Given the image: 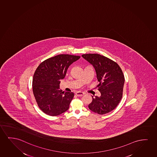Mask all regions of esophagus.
<instances>
[{
	"instance_id": "34e87169",
	"label": "esophagus",
	"mask_w": 157,
	"mask_h": 157,
	"mask_svg": "<svg viewBox=\"0 0 157 157\" xmlns=\"http://www.w3.org/2000/svg\"><path fill=\"white\" fill-rule=\"evenodd\" d=\"M75 94H76V95H77L78 97H82V95H84L85 94V93L78 91V92H75Z\"/></svg>"
}]
</instances>
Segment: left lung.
<instances>
[{
  "instance_id": "left-lung-1",
  "label": "left lung",
  "mask_w": 157,
  "mask_h": 157,
  "mask_svg": "<svg viewBox=\"0 0 157 157\" xmlns=\"http://www.w3.org/2000/svg\"><path fill=\"white\" fill-rule=\"evenodd\" d=\"M82 57L94 67L97 85L101 97H95L88 108L95 113L103 115L114 110L122 98L124 76L117 63L98 54H84Z\"/></svg>"
}]
</instances>
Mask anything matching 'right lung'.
<instances>
[{
    "instance_id": "right-lung-1",
    "label": "right lung",
    "mask_w": 157,
    "mask_h": 157,
    "mask_svg": "<svg viewBox=\"0 0 157 157\" xmlns=\"http://www.w3.org/2000/svg\"><path fill=\"white\" fill-rule=\"evenodd\" d=\"M80 56L61 54L48 58L39 65L33 78V92L40 109L50 116L67 111L74 97L73 92L59 90L69 66Z\"/></svg>"
}]
</instances>
